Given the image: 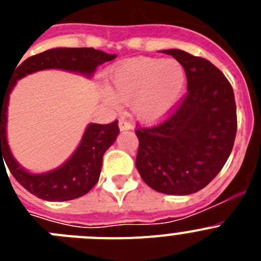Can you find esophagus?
<instances>
[{
	"instance_id": "obj_1",
	"label": "esophagus",
	"mask_w": 261,
	"mask_h": 261,
	"mask_svg": "<svg viewBox=\"0 0 261 261\" xmlns=\"http://www.w3.org/2000/svg\"><path fill=\"white\" fill-rule=\"evenodd\" d=\"M119 128L120 130H129V129H132V124L126 121L124 119H120L119 120Z\"/></svg>"
}]
</instances>
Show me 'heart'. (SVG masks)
<instances>
[{"mask_svg":"<svg viewBox=\"0 0 261 261\" xmlns=\"http://www.w3.org/2000/svg\"><path fill=\"white\" fill-rule=\"evenodd\" d=\"M186 82V70L176 60L136 57L112 69L106 98L112 105L130 103L138 120L156 123L180 100Z\"/></svg>","mask_w":261,"mask_h":261,"instance_id":"1","label":"heart"}]
</instances>
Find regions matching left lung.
Here are the masks:
<instances>
[{
    "label": "left lung",
    "instance_id": "1",
    "mask_svg": "<svg viewBox=\"0 0 261 261\" xmlns=\"http://www.w3.org/2000/svg\"><path fill=\"white\" fill-rule=\"evenodd\" d=\"M162 52L183 65L188 91L166 121L136 130V167L156 192L191 195L213 180L231 153L237 135L234 91L208 60L180 49Z\"/></svg>",
    "mask_w": 261,
    "mask_h": 261
}]
</instances>
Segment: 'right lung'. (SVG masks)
Returning a JSON list of instances; mask_svg holds the SVG:
<instances>
[{
  "instance_id": "1",
  "label": "right lung",
  "mask_w": 261,
  "mask_h": 261,
  "mask_svg": "<svg viewBox=\"0 0 261 261\" xmlns=\"http://www.w3.org/2000/svg\"><path fill=\"white\" fill-rule=\"evenodd\" d=\"M115 57L116 55H108L94 48L48 49L24 60L10 77L6 90L0 93V162L5 161L18 183L39 199L68 201L86 195L99 180L103 154L116 140L119 125L117 120L111 124H89L80 145L65 163L48 172L32 174L17 162L8 144L6 124L11 90L18 80L45 69H61L91 77L99 65Z\"/></svg>"
}]
</instances>
